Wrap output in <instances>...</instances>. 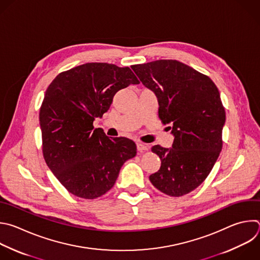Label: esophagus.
Wrapping results in <instances>:
<instances>
[{"mask_svg": "<svg viewBox=\"0 0 260 260\" xmlns=\"http://www.w3.org/2000/svg\"><path fill=\"white\" fill-rule=\"evenodd\" d=\"M137 148H138V150H139L140 152H144V151H148L150 147H149L147 144L138 142V143H137Z\"/></svg>", "mask_w": 260, "mask_h": 260, "instance_id": "34e87169", "label": "esophagus"}]
</instances>
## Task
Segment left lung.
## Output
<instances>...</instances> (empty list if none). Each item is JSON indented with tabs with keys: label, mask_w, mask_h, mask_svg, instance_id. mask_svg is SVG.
Listing matches in <instances>:
<instances>
[{
	"label": "left lung",
	"mask_w": 260,
	"mask_h": 260,
	"mask_svg": "<svg viewBox=\"0 0 260 260\" xmlns=\"http://www.w3.org/2000/svg\"><path fill=\"white\" fill-rule=\"evenodd\" d=\"M132 68L156 95L159 118L175 137L172 148L152 147L161 166L150 182L168 196H184L205 181L221 151L225 111L219 92L207 75L177 60Z\"/></svg>",
	"instance_id": "8db88e82"
}]
</instances>
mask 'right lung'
<instances>
[{
    "label": "right lung",
    "instance_id": "1",
    "mask_svg": "<svg viewBox=\"0 0 260 260\" xmlns=\"http://www.w3.org/2000/svg\"><path fill=\"white\" fill-rule=\"evenodd\" d=\"M138 83L129 67L95 62L59 73L48 86L40 109L43 155L74 196L101 197L114 186L123 163L136 156L134 141L109 139L93 122L119 90Z\"/></svg>",
    "mask_w": 260,
    "mask_h": 260
}]
</instances>
